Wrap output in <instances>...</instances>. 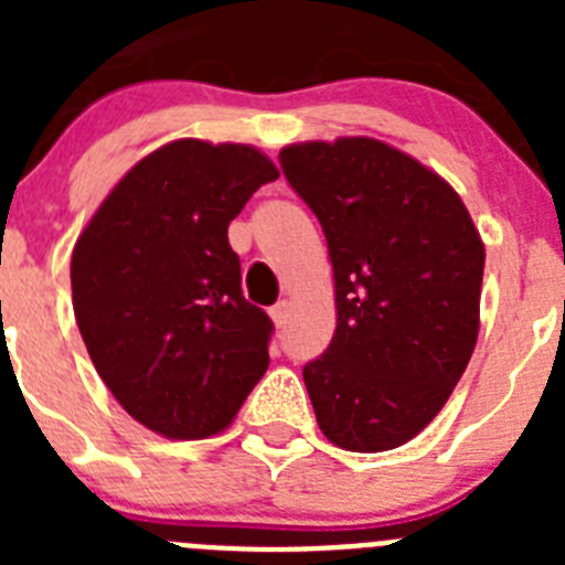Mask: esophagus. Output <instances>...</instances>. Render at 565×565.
Here are the masks:
<instances>
[{
    "label": "esophagus",
    "instance_id": "obj_1",
    "mask_svg": "<svg viewBox=\"0 0 565 565\" xmlns=\"http://www.w3.org/2000/svg\"><path fill=\"white\" fill-rule=\"evenodd\" d=\"M288 317H291V302L288 299H279L277 306L271 308V319H274V326L282 328L288 322Z\"/></svg>",
    "mask_w": 565,
    "mask_h": 565
}]
</instances>
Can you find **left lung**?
I'll return each instance as SVG.
<instances>
[{
  "mask_svg": "<svg viewBox=\"0 0 565 565\" xmlns=\"http://www.w3.org/2000/svg\"><path fill=\"white\" fill-rule=\"evenodd\" d=\"M326 232L337 331L302 367L319 430L382 452L427 427L478 339L483 243L450 183L373 138L279 152Z\"/></svg>",
  "mask_w": 565,
  "mask_h": 565,
  "instance_id": "obj_1",
  "label": "left lung"
}]
</instances>
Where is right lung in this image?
Segmentation results:
<instances>
[{"label":"right lung","mask_w":565,"mask_h":565,"mask_svg":"<svg viewBox=\"0 0 565 565\" xmlns=\"http://www.w3.org/2000/svg\"><path fill=\"white\" fill-rule=\"evenodd\" d=\"M279 172L243 143L172 141L135 163L78 237L73 311L124 411L167 438L232 424L274 322L239 288L228 223Z\"/></svg>","instance_id":"1"}]
</instances>
